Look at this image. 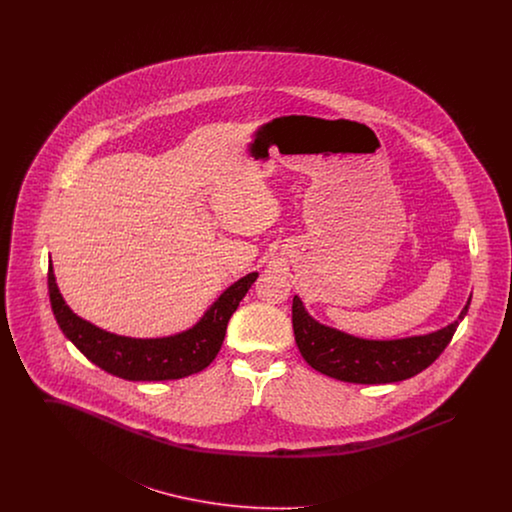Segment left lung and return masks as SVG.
Returning a JSON list of instances; mask_svg holds the SVG:
<instances>
[{
	"instance_id": "1",
	"label": "left lung",
	"mask_w": 512,
	"mask_h": 512,
	"mask_svg": "<svg viewBox=\"0 0 512 512\" xmlns=\"http://www.w3.org/2000/svg\"><path fill=\"white\" fill-rule=\"evenodd\" d=\"M468 305L459 320L438 332L403 340H363L309 317L295 295L293 334L303 359L318 372L349 384H391L413 378L438 359L466 315Z\"/></svg>"
}]
</instances>
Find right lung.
Returning <instances> with one entry per match:
<instances>
[{"label":"right lung","mask_w":512,"mask_h":512,"mask_svg":"<svg viewBox=\"0 0 512 512\" xmlns=\"http://www.w3.org/2000/svg\"><path fill=\"white\" fill-rule=\"evenodd\" d=\"M257 276V272H251L234 282L207 309L194 328L155 340H136L109 334L76 317L59 293L51 261L48 268L49 301L63 334L73 341L88 361L98 365L101 370L132 382L178 380L207 368L215 361L224 341L228 320Z\"/></svg>","instance_id":"1"}]
</instances>
